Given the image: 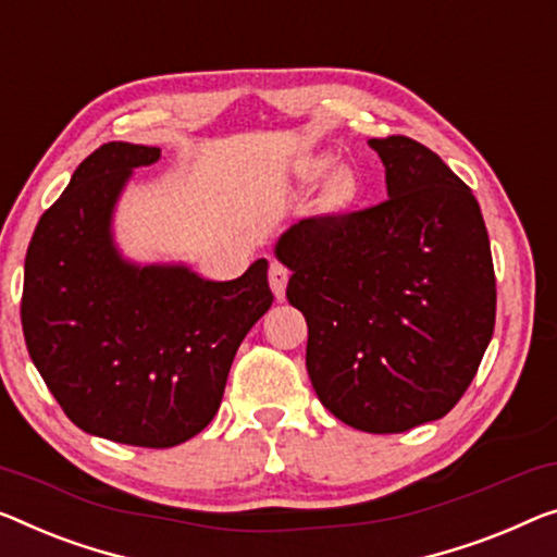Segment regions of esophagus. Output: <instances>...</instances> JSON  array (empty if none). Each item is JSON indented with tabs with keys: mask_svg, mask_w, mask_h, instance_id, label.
Segmentation results:
<instances>
[{
	"mask_svg": "<svg viewBox=\"0 0 557 557\" xmlns=\"http://www.w3.org/2000/svg\"><path fill=\"white\" fill-rule=\"evenodd\" d=\"M287 280H289V270L282 262L272 260L270 262V287H272V293H275L277 300H285Z\"/></svg>",
	"mask_w": 557,
	"mask_h": 557,
	"instance_id": "esophagus-1",
	"label": "esophagus"
}]
</instances>
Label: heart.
<instances>
[{"label":"heart","instance_id":"heart-1","mask_svg":"<svg viewBox=\"0 0 557 557\" xmlns=\"http://www.w3.org/2000/svg\"><path fill=\"white\" fill-rule=\"evenodd\" d=\"M325 170H327V162L325 160H320V162L312 164V172L314 174H320V172H325ZM350 189H352L350 174H347V172H335V174H332V180H330V193L332 195H335V197H347V195H350Z\"/></svg>","mask_w":557,"mask_h":557}]
</instances>
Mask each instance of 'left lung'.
<instances>
[{"instance_id": "left-lung-1", "label": "left lung", "mask_w": 557, "mask_h": 557, "mask_svg": "<svg viewBox=\"0 0 557 557\" xmlns=\"http://www.w3.org/2000/svg\"><path fill=\"white\" fill-rule=\"evenodd\" d=\"M387 199L307 218L277 239L307 320L320 403L364 433H405L458 405L495 327L491 239L470 187L425 145L368 143Z\"/></svg>"}]
</instances>
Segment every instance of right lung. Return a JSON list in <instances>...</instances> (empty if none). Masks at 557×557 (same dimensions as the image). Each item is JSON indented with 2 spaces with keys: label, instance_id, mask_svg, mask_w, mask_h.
<instances>
[{
  "label": "right lung",
  "instance_id": "obj_1",
  "mask_svg": "<svg viewBox=\"0 0 557 557\" xmlns=\"http://www.w3.org/2000/svg\"><path fill=\"white\" fill-rule=\"evenodd\" d=\"M160 147L107 143L39 218L24 260L22 330L66 418L137 447L195 437L220 410L230 364L270 310L268 260L212 282L185 264H135L112 237L132 170Z\"/></svg>",
  "mask_w": 557,
  "mask_h": 557
}]
</instances>
